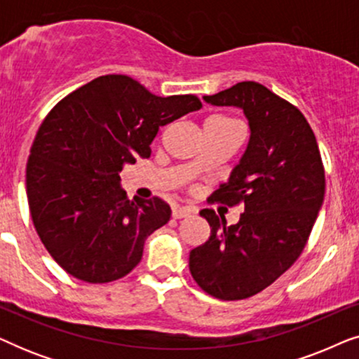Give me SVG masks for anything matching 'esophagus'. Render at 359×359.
I'll return each instance as SVG.
<instances>
[{"label":"esophagus","mask_w":359,"mask_h":359,"mask_svg":"<svg viewBox=\"0 0 359 359\" xmlns=\"http://www.w3.org/2000/svg\"><path fill=\"white\" fill-rule=\"evenodd\" d=\"M193 214H196V209L188 208V205H184V208H181V205H175V208H173V217L175 219L189 217V215H193Z\"/></svg>","instance_id":"34e87169"}]
</instances>
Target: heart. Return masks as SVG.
Instances as JSON below:
<instances>
[{
	"instance_id": "1",
	"label": "heart",
	"mask_w": 359,
	"mask_h": 359,
	"mask_svg": "<svg viewBox=\"0 0 359 359\" xmlns=\"http://www.w3.org/2000/svg\"><path fill=\"white\" fill-rule=\"evenodd\" d=\"M209 121H215V122H233V121H230V119H227V117H222V116H214V117H210Z\"/></svg>"
}]
</instances>
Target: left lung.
I'll use <instances>...</instances> for the list:
<instances>
[{
  "label": "left lung",
  "instance_id": "8db88e82",
  "mask_svg": "<svg viewBox=\"0 0 359 359\" xmlns=\"http://www.w3.org/2000/svg\"><path fill=\"white\" fill-rule=\"evenodd\" d=\"M204 100L243 109L250 142L229 183L210 196L242 205L240 220L225 227L212 209L201 210L210 237L191 250L189 271L209 296L240 301L271 286L302 253L323 203L325 170L306 117L266 86L242 81Z\"/></svg>",
  "mask_w": 359,
  "mask_h": 359
}]
</instances>
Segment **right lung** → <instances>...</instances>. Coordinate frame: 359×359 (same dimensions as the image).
Instances as JSON below:
<instances>
[{"label":"right lung","instance_id":"obj_1","mask_svg":"<svg viewBox=\"0 0 359 359\" xmlns=\"http://www.w3.org/2000/svg\"><path fill=\"white\" fill-rule=\"evenodd\" d=\"M201 107L194 95L160 97L134 78L104 75L48 112L27 160V203L39 238L68 274L102 284L140 263L171 209L156 196L130 201L119 173L149 158L161 126Z\"/></svg>","mask_w":359,"mask_h":359}]
</instances>
